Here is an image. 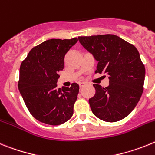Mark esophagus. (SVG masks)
<instances>
[{
    "instance_id": "34e87169",
    "label": "esophagus",
    "mask_w": 155,
    "mask_h": 155,
    "mask_svg": "<svg viewBox=\"0 0 155 155\" xmlns=\"http://www.w3.org/2000/svg\"><path fill=\"white\" fill-rule=\"evenodd\" d=\"M85 85H86L85 83H79V87H80V88H83V87H84Z\"/></svg>"
}]
</instances>
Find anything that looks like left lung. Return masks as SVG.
I'll list each match as a JSON object with an SVG mask.
<instances>
[{
  "mask_svg": "<svg viewBox=\"0 0 155 155\" xmlns=\"http://www.w3.org/2000/svg\"><path fill=\"white\" fill-rule=\"evenodd\" d=\"M78 39L98 61L95 72L106 73L109 79L107 87L94 84L96 93L89 99L92 112L108 122L126 118L134 109L143 91L145 67L137 49L112 34Z\"/></svg>",
  "mask_w": 155,
  "mask_h": 155,
  "instance_id": "8db88e82",
  "label": "left lung"
}]
</instances>
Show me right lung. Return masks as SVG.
<instances>
[{"instance_id": "right-lung-1", "label": "right lung", "mask_w": 155, "mask_h": 155, "mask_svg": "<svg viewBox=\"0 0 155 155\" xmlns=\"http://www.w3.org/2000/svg\"><path fill=\"white\" fill-rule=\"evenodd\" d=\"M78 41L51 39L31 50L21 64L18 87L30 114L52 126L64 123L73 115L79 87L58 88V72L64 68L67 52Z\"/></svg>"}]
</instances>
